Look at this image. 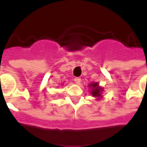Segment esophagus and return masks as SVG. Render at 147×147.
Returning a JSON list of instances; mask_svg holds the SVG:
<instances>
[{
    "label": "esophagus",
    "mask_w": 147,
    "mask_h": 147,
    "mask_svg": "<svg viewBox=\"0 0 147 147\" xmlns=\"http://www.w3.org/2000/svg\"><path fill=\"white\" fill-rule=\"evenodd\" d=\"M74 81L76 84H79L81 82V78H74Z\"/></svg>",
    "instance_id": "34e87169"
}]
</instances>
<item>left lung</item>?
Returning <instances> with one entry per match:
<instances>
[{"label":"left lung","mask_w":147,"mask_h":147,"mask_svg":"<svg viewBox=\"0 0 147 147\" xmlns=\"http://www.w3.org/2000/svg\"><path fill=\"white\" fill-rule=\"evenodd\" d=\"M88 87L91 88L90 93L92 95L93 97H96V100H99L102 98V94L103 92V88L98 85V82H92L88 85Z\"/></svg>","instance_id":"obj_1"}]
</instances>
